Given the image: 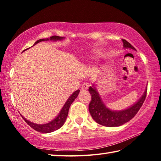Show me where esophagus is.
Here are the masks:
<instances>
[{
  "mask_svg": "<svg viewBox=\"0 0 161 161\" xmlns=\"http://www.w3.org/2000/svg\"><path fill=\"white\" fill-rule=\"evenodd\" d=\"M89 84L88 83H84L82 84V86H81V89H83V90H86L89 88Z\"/></svg>",
  "mask_w": 161,
  "mask_h": 161,
  "instance_id": "1",
  "label": "esophagus"
}]
</instances>
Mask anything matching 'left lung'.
Listing matches in <instances>:
<instances>
[{"label":"left lung","instance_id":"left-lung-1","mask_svg":"<svg viewBox=\"0 0 161 161\" xmlns=\"http://www.w3.org/2000/svg\"><path fill=\"white\" fill-rule=\"evenodd\" d=\"M122 42L124 48L135 50V48L126 40L122 39ZM89 92L92 97V101L89 105V111L93 119L97 123L102 126L116 127L129 121L136 116L146 99L147 89L137 102L126 109L121 111H112L106 107L94 85L89 87Z\"/></svg>","mask_w":161,"mask_h":161}]
</instances>
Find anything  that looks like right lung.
<instances>
[{
    "instance_id": "1",
    "label": "right lung",
    "mask_w": 161,
    "mask_h": 161,
    "mask_svg": "<svg viewBox=\"0 0 161 161\" xmlns=\"http://www.w3.org/2000/svg\"><path fill=\"white\" fill-rule=\"evenodd\" d=\"M64 37H59V36H57V35H54V36H52L50 38H46V39H40L38 40L37 41L35 42V45H36L37 43L42 42V41H47V40H53V41H56V40H63ZM28 50V49H26ZM23 51H25L23 50ZM80 89L75 91L74 93H73L71 96L69 97V99L67 100L66 103H64V105L62 107V110L60 111V112L58 114L57 117L54 119H53V121H51L50 122H49L47 124H34L32 122H31L28 120H27L25 118L21 115V116L23 117V119L25 120V121L30 126L32 129H35L37 131L41 132V133H50L54 131V130L59 129V128H61L63 124H64L65 121H66L67 117L68 115V112H69V109L71 104H72V102H74L75 99L77 97L79 93H80Z\"/></svg>"
}]
</instances>
